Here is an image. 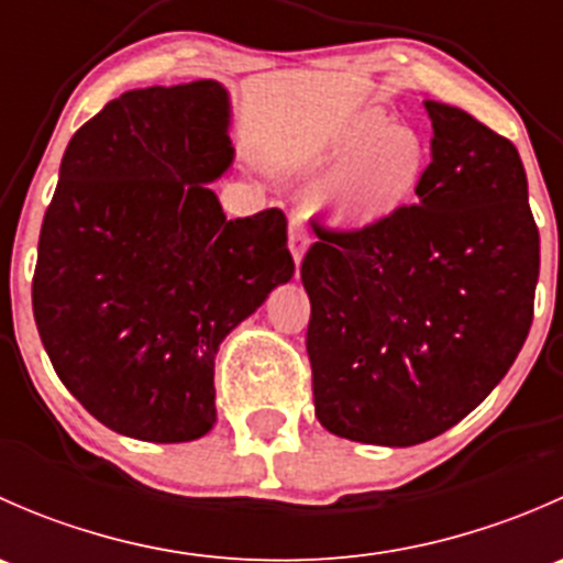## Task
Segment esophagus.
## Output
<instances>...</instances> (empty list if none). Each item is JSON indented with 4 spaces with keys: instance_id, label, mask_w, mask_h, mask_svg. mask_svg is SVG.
<instances>
[{
    "instance_id": "esophagus-1",
    "label": "esophagus",
    "mask_w": 563,
    "mask_h": 563,
    "mask_svg": "<svg viewBox=\"0 0 563 563\" xmlns=\"http://www.w3.org/2000/svg\"><path fill=\"white\" fill-rule=\"evenodd\" d=\"M308 245H310V240H308V229H305L302 214H294V218L288 220V250H291L294 264L297 266H299V261H302Z\"/></svg>"
}]
</instances>
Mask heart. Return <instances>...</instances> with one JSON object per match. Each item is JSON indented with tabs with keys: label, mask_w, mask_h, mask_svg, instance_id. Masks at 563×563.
<instances>
[{
	"label": "heart",
	"mask_w": 563,
	"mask_h": 563,
	"mask_svg": "<svg viewBox=\"0 0 563 563\" xmlns=\"http://www.w3.org/2000/svg\"><path fill=\"white\" fill-rule=\"evenodd\" d=\"M302 157L332 168L321 187V209L340 225H371L389 218L417 190L424 150L417 135L382 111H362L327 124Z\"/></svg>",
	"instance_id": "obj_1"
}]
</instances>
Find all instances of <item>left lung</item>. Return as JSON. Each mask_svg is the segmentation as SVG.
<instances>
[{
	"label": "left lung",
	"mask_w": 563,
	"mask_h": 563,
	"mask_svg": "<svg viewBox=\"0 0 563 563\" xmlns=\"http://www.w3.org/2000/svg\"><path fill=\"white\" fill-rule=\"evenodd\" d=\"M433 122L417 203L360 231L313 225L302 261L316 417L340 439L413 446L468 417L523 349L539 231L512 141L455 106Z\"/></svg>",
	"instance_id": "obj_1"
}]
</instances>
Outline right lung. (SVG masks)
<instances>
[{"mask_svg": "<svg viewBox=\"0 0 563 563\" xmlns=\"http://www.w3.org/2000/svg\"><path fill=\"white\" fill-rule=\"evenodd\" d=\"M223 84L130 89L67 144L40 229L32 308L70 395L117 433L196 441L218 422L214 354L294 277L286 214L225 218Z\"/></svg>", "mask_w": 563, "mask_h": 563, "instance_id": "right-lung-1", "label": "right lung"}]
</instances>
